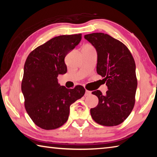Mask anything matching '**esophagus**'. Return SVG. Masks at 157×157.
<instances>
[{
    "instance_id": "1",
    "label": "esophagus",
    "mask_w": 157,
    "mask_h": 157,
    "mask_svg": "<svg viewBox=\"0 0 157 157\" xmlns=\"http://www.w3.org/2000/svg\"><path fill=\"white\" fill-rule=\"evenodd\" d=\"M91 94V92L90 91H88V90H86V91H85V95L87 96V95H89Z\"/></svg>"
}]
</instances>
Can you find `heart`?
I'll return each mask as SVG.
<instances>
[{"mask_svg": "<svg viewBox=\"0 0 157 157\" xmlns=\"http://www.w3.org/2000/svg\"><path fill=\"white\" fill-rule=\"evenodd\" d=\"M87 46H90V45H87Z\"/></svg>", "mask_w": 157, "mask_h": 157, "instance_id": "1", "label": "heart"}]
</instances>
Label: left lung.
Here are the masks:
<instances>
[{
    "label": "left lung",
    "mask_w": 157,
    "mask_h": 157,
    "mask_svg": "<svg viewBox=\"0 0 157 157\" xmlns=\"http://www.w3.org/2000/svg\"><path fill=\"white\" fill-rule=\"evenodd\" d=\"M84 38L96 50L97 73L104 78L108 88L105 95L99 90L92 92L99 102L90 110L91 117L101 125H118L129 116L135 104L137 79L134 59L125 45L107 34H89Z\"/></svg>",
    "instance_id": "1"
}]
</instances>
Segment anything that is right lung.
<instances>
[{
  "label": "right lung",
  "instance_id": "1",
  "mask_svg": "<svg viewBox=\"0 0 157 157\" xmlns=\"http://www.w3.org/2000/svg\"><path fill=\"white\" fill-rule=\"evenodd\" d=\"M82 34L54 37L33 50L24 65L21 91L25 108L34 124L50 130L67 121L70 106L85 94L82 86H60L57 77L67 72L64 58L78 45Z\"/></svg>",
  "mask_w": 157,
  "mask_h": 157
}]
</instances>
